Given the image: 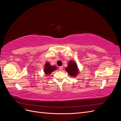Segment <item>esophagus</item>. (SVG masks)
Wrapping results in <instances>:
<instances>
[{
	"label": "esophagus",
	"mask_w": 121,
	"mask_h": 121,
	"mask_svg": "<svg viewBox=\"0 0 121 121\" xmlns=\"http://www.w3.org/2000/svg\"><path fill=\"white\" fill-rule=\"evenodd\" d=\"M59 69H60V71H61L62 69H63V66H60V67H59Z\"/></svg>",
	"instance_id": "1"
}]
</instances>
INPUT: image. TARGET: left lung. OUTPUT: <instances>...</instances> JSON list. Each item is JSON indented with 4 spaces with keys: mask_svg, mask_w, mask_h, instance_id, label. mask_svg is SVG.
Returning <instances> with one entry per match:
<instances>
[{
    "mask_svg": "<svg viewBox=\"0 0 121 121\" xmlns=\"http://www.w3.org/2000/svg\"><path fill=\"white\" fill-rule=\"evenodd\" d=\"M65 69L69 73V74L71 76H76L78 73L77 65L73 61H70L69 63L68 67L65 68Z\"/></svg>",
    "mask_w": 121,
    "mask_h": 121,
    "instance_id": "8db88e82",
    "label": "left lung"
}]
</instances>
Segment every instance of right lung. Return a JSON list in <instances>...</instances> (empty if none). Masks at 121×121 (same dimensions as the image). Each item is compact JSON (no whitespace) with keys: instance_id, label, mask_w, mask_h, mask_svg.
Instances as JSON below:
<instances>
[{"instance_id":"1","label":"right lung","mask_w":121,"mask_h":121,"mask_svg":"<svg viewBox=\"0 0 121 121\" xmlns=\"http://www.w3.org/2000/svg\"><path fill=\"white\" fill-rule=\"evenodd\" d=\"M56 67L51 66L49 63H47L45 65L44 72L46 74H50V73H52V72L56 70Z\"/></svg>"}]
</instances>
